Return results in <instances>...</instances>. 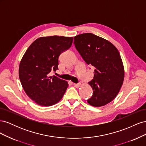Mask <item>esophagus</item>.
Returning a JSON list of instances; mask_svg holds the SVG:
<instances>
[{
  "instance_id": "esophagus-1",
  "label": "esophagus",
  "mask_w": 146,
  "mask_h": 146,
  "mask_svg": "<svg viewBox=\"0 0 146 146\" xmlns=\"http://www.w3.org/2000/svg\"><path fill=\"white\" fill-rule=\"evenodd\" d=\"M73 85H74V86L75 87L78 88V87H80L81 84H80V83H73Z\"/></svg>"
}]
</instances>
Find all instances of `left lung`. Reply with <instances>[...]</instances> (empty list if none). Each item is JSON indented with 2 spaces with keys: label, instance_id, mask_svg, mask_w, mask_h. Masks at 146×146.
Instances as JSON below:
<instances>
[{
  "label": "left lung",
  "instance_id": "obj_1",
  "mask_svg": "<svg viewBox=\"0 0 146 146\" xmlns=\"http://www.w3.org/2000/svg\"><path fill=\"white\" fill-rule=\"evenodd\" d=\"M74 39L83 59L95 68L94 78L88 83L93 94L88 103L96 107L107 105L118 94L124 79L120 54L111 42L92 33L78 35Z\"/></svg>",
  "mask_w": 146,
  "mask_h": 146
}]
</instances>
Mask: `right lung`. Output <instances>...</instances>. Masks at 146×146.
Returning a JSON list of instances; mask_svg holds the SVG:
<instances>
[{
	"label": "right lung",
	"mask_w": 146,
	"mask_h": 146,
	"mask_svg": "<svg viewBox=\"0 0 146 146\" xmlns=\"http://www.w3.org/2000/svg\"><path fill=\"white\" fill-rule=\"evenodd\" d=\"M73 37L51 36L36 39L20 62L19 77L25 93L36 104L48 107L62 99L68 82L49 76L58 69L60 55L71 46Z\"/></svg>",
	"instance_id": "1"
}]
</instances>
